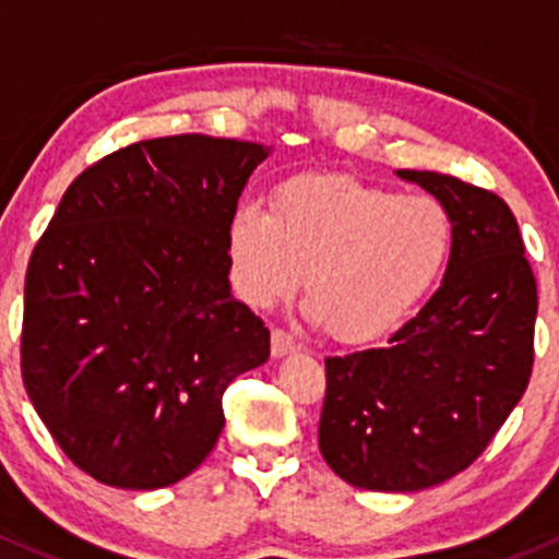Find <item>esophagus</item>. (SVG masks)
Listing matches in <instances>:
<instances>
[{"mask_svg":"<svg viewBox=\"0 0 559 559\" xmlns=\"http://www.w3.org/2000/svg\"><path fill=\"white\" fill-rule=\"evenodd\" d=\"M298 352V344L285 333V330H272V357H287V354Z\"/></svg>","mask_w":559,"mask_h":559,"instance_id":"34e87169","label":"esophagus"}]
</instances>
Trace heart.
Returning <instances> with one entry per match:
<instances>
[{
    "label": "heart",
    "instance_id": "b5f03b06",
    "mask_svg": "<svg viewBox=\"0 0 559 559\" xmlns=\"http://www.w3.org/2000/svg\"><path fill=\"white\" fill-rule=\"evenodd\" d=\"M226 248L245 304H277L306 272V317L344 344H365L429 296L453 250V221L435 197L304 178L280 191L272 213L255 202L234 210Z\"/></svg>",
    "mask_w": 559,
    "mask_h": 559
}]
</instances>
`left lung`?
<instances>
[{"mask_svg": "<svg viewBox=\"0 0 559 559\" xmlns=\"http://www.w3.org/2000/svg\"><path fill=\"white\" fill-rule=\"evenodd\" d=\"M397 176L448 207L445 277L383 349L325 359L320 450L354 488L413 493L464 472L525 394L538 296L501 197L442 173Z\"/></svg>", "mask_w": 559, "mask_h": 559, "instance_id": "8db88e82", "label": "left lung"}]
</instances>
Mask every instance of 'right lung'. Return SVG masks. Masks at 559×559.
<instances>
[{"label":"right lung","instance_id":"right-lung-1","mask_svg":"<svg viewBox=\"0 0 559 559\" xmlns=\"http://www.w3.org/2000/svg\"><path fill=\"white\" fill-rule=\"evenodd\" d=\"M272 146L170 135L133 143L66 189L23 290L21 373L61 450L98 483L157 490L224 429V392L269 359L231 296L226 234Z\"/></svg>","mask_w":559,"mask_h":559}]
</instances>
